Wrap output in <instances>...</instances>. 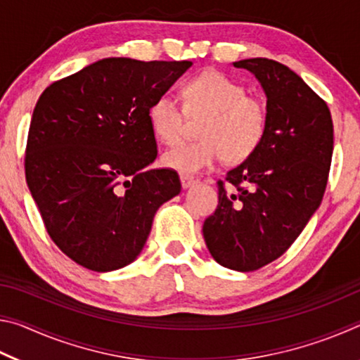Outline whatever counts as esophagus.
<instances>
[{"instance_id": "34e87169", "label": "esophagus", "mask_w": 360, "mask_h": 360, "mask_svg": "<svg viewBox=\"0 0 360 360\" xmlns=\"http://www.w3.org/2000/svg\"><path fill=\"white\" fill-rule=\"evenodd\" d=\"M179 179H181V186H182V188H188V187L195 184V179L192 178V176L181 174V176H179Z\"/></svg>"}]
</instances>
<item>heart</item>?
I'll use <instances>...</instances> for the list:
<instances>
[{
  "label": "heart",
  "instance_id": "b5f03b06",
  "mask_svg": "<svg viewBox=\"0 0 360 360\" xmlns=\"http://www.w3.org/2000/svg\"><path fill=\"white\" fill-rule=\"evenodd\" d=\"M186 109L202 115L197 141L179 143L163 152L162 163L169 169L195 174L216 165L245 160L259 148L266 129L265 105L246 95L241 84L219 71H206L184 85ZM186 109L172 92L150 103L148 119L154 135L165 144L178 141L184 129Z\"/></svg>",
  "mask_w": 360,
  "mask_h": 360
}]
</instances>
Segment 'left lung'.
<instances>
[{"mask_svg": "<svg viewBox=\"0 0 360 360\" xmlns=\"http://www.w3.org/2000/svg\"><path fill=\"white\" fill-rule=\"evenodd\" d=\"M266 96V129L259 148L219 181V205L203 224L219 265L254 271L288 251L319 208L333 150L326 101L283 63L246 58Z\"/></svg>", "mask_w": 360, "mask_h": 360, "instance_id": "1", "label": "left lung"}]
</instances>
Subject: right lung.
<instances>
[{"label": "right lung", "mask_w": 360, "mask_h": 360, "mask_svg": "<svg viewBox=\"0 0 360 360\" xmlns=\"http://www.w3.org/2000/svg\"><path fill=\"white\" fill-rule=\"evenodd\" d=\"M192 62L111 57L42 92L30 124L25 174L53 243L76 264L112 271L131 264L160 206L181 192L157 157L150 103Z\"/></svg>", "instance_id": "right-lung-1"}]
</instances>
